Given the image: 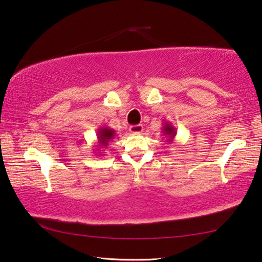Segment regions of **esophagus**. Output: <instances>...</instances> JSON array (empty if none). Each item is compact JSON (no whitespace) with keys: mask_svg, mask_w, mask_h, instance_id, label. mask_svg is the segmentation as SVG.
Listing matches in <instances>:
<instances>
[{"mask_svg":"<svg viewBox=\"0 0 262 262\" xmlns=\"http://www.w3.org/2000/svg\"><path fill=\"white\" fill-rule=\"evenodd\" d=\"M144 127L141 124H137V125H131L130 128H128V131L131 132V134H140V132H143Z\"/></svg>","mask_w":262,"mask_h":262,"instance_id":"34e87169","label":"esophagus"}]
</instances>
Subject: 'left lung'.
<instances>
[{
	"label": "left lung",
	"instance_id": "1",
	"mask_svg": "<svg viewBox=\"0 0 262 262\" xmlns=\"http://www.w3.org/2000/svg\"><path fill=\"white\" fill-rule=\"evenodd\" d=\"M162 134H163V136H167V143L172 144V141H173V139H175L176 134H177L176 127L172 126L171 123L164 122L163 126H162Z\"/></svg>",
	"mask_w": 262,
	"mask_h": 262
}]
</instances>
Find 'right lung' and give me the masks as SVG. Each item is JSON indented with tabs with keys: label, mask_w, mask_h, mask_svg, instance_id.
Wrapping results in <instances>:
<instances>
[{
	"label": "right lung",
	"mask_w": 262,
	"mask_h": 262,
	"mask_svg": "<svg viewBox=\"0 0 262 262\" xmlns=\"http://www.w3.org/2000/svg\"><path fill=\"white\" fill-rule=\"evenodd\" d=\"M116 136V132L113 128H110L108 126H102L98 128V132H96V138H98V141H96L95 145V152H98L96 154L101 153V148H105L109 145L110 141L114 139V137Z\"/></svg>",
	"instance_id": "obj_1"
}]
</instances>
